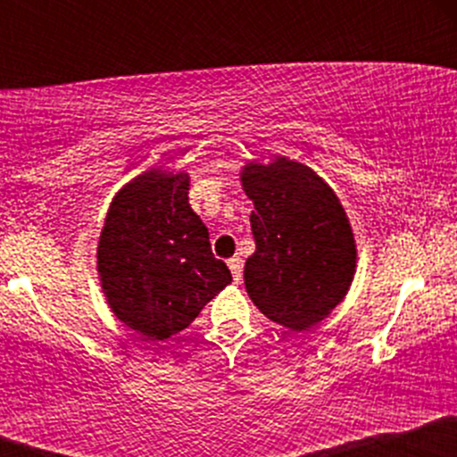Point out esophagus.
<instances>
[{
    "label": "esophagus",
    "instance_id": "34e87169",
    "mask_svg": "<svg viewBox=\"0 0 457 457\" xmlns=\"http://www.w3.org/2000/svg\"><path fill=\"white\" fill-rule=\"evenodd\" d=\"M228 266H229V270H232L234 281H240V277H243V260H240L238 255H236V258H229L228 260Z\"/></svg>",
    "mask_w": 457,
    "mask_h": 457
}]
</instances>
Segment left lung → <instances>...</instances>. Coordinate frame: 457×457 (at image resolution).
<instances>
[{"instance_id": "left-lung-1", "label": "left lung", "mask_w": 457, "mask_h": 457, "mask_svg": "<svg viewBox=\"0 0 457 457\" xmlns=\"http://www.w3.org/2000/svg\"><path fill=\"white\" fill-rule=\"evenodd\" d=\"M240 180L255 206L246 295L272 322L305 330L328 316L353 283L356 246L348 217L316 171L283 156L270 165L249 162Z\"/></svg>"}]
</instances>
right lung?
I'll return each mask as SVG.
<instances>
[{"mask_svg":"<svg viewBox=\"0 0 457 457\" xmlns=\"http://www.w3.org/2000/svg\"><path fill=\"white\" fill-rule=\"evenodd\" d=\"M98 272L115 316L145 342L185 330L232 281L188 204V176L161 170L115 195L98 240Z\"/></svg>","mask_w":457,"mask_h":457,"instance_id":"right-lung-1","label":"right lung"}]
</instances>
